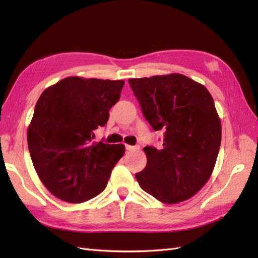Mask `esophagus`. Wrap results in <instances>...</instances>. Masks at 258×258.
I'll return each mask as SVG.
<instances>
[{
	"mask_svg": "<svg viewBox=\"0 0 258 258\" xmlns=\"http://www.w3.org/2000/svg\"><path fill=\"white\" fill-rule=\"evenodd\" d=\"M125 147H126V150H127V151H135V150L139 149V147L133 146V145H126Z\"/></svg>",
	"mask_w": 258,
	"mask_h": 258,
	"instance_id": "obj_1",
	"label": "esophagus"
}]
</instances>
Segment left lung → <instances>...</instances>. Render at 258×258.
<instances>
[{
  "mask_svg": "<svg viewBox=\"0 0 258 258\" xmlns=\"http://www.w3.org/2000/svg\"><path fill=\"white\" fill-rule=\"evenodd\" d=\"M144 117L163 131V147L146 146L141 186L164 204L190 199L210 179L222 140L221 119L210 92L183 74L130 79Z\"/></svg>",
  "mask_w": 258,
  "mask_h": 258,
  "instance_id": "left-lung-1",
  "label": "left lung"
}]
</instances>
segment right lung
<instances>
[{
    "label": "right lung",
    "instance_id": "1",
    "mask_svg": "<svg viewBox=\"0 0 258 258\" xmlns=\"http://www.w3.org/2000/svg\"><path fill=\"white\" fill-rule=\"evenodd\" d=\"M124 81L70 76L47 87L36 102L27 145L41 182L57 199L83 203L106 187L123 144L92 142L107 123Z\"/></svg>",
    "mask_w": 258,
    "mask_h": 258
}]
</instances>
